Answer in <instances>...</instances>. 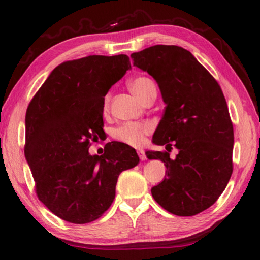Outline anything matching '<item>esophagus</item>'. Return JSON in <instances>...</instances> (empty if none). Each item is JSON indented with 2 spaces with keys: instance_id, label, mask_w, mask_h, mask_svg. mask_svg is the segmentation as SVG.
<instances>
[{
  "instance_id": "1",
  "label": "esophagus",
  "mask_w": 260,
  "mask_h": 260,
  "mask_svg": "<svg viewBox=\"0 0 260 260\" xmlns=\"http://www.w3.org/2000/svg\"><path fill=\"white\" fill-rule=\"evenodd\" d=\"M138 155H139V158H140V160H142V161L146 160V155H145V152H144V151L139 150L138 151Z\"/></svg>"
}]
</instances>
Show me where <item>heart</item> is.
Segmentation results:
<instances>
[{
    "instance_id": "obj_1",
    "label": "heart",
    "mask_w": 260,
    "mask_h": 260,
    "mask_svg": "<svg viewBox=\"0 0 260 260\" xmlns=\"http://www.w3.org/2000/svg\"><path fill=\"white\" fill-rule=\"evenodd\" d=\"M130 90L137 95L140 100L144 99V96L147 94V92L154 87L150 78L146 77H136L129 83ZM109 95L105 98V108L108 107ZM151 131V125L147 123H127L116 130L115 137L120 139L121 142L129 144L133 146H140L145 140V136Z\"/></svg>"
}]
</instances>
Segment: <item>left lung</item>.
Returning <instances> with one entry per match:
<instances>
[{"instance_id":"left-lung-1","label":"left lung","mask_w":260,"mask_h":260,"mask_svg":"<svg viewBox=\"0 0 260 260\" xmlns=\"http://www.w3.org/2000/svg\"><path fill=\"white\" fill-rule=\"evenodd\" d=\"M131 57L155 79L166 105L152 142L178 148L174 160L168 152L146 153L167 168L162 182L151 189L153 198L175 215L201 213L218 201L233 173L234 129L223 93L182 47L155 45Z\"/></svg>"}]
</instances>
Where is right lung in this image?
Returning <instances> with one entry per match:
<instances>
[{
	"instance_id": "1",
	"label": "right lung",
	"mask_w": 260,
	"mask_h": 260,
	"mask_svg": "<svg viewBox=\"0 0 260 260\" xmlns=\"http://www.w3.org/2000/svg\"><path fill=\"white\" fill-rule=\"evenodd\" d=\"M130 58L91 55L59 64L29 102L25 116V158L40 201L71 223L96 220L112 205L118 175L139 162L135 148L108 143L91 155L104 133L105 95Z\"/></svg>"
}]
</instances>
